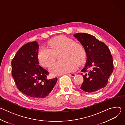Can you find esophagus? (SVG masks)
Masks as SVG:
<instances>
[{"mask_svg":"<svg viewBox=\"0 0 125 125\" xmlns=\"http://www.w3.org/2000/svg\"><path fill=\"white\" fill-rule=\"evenodd\" d=\"M67 75H69V76H71V77H75V76H76V74H74V73H72V74H67Z\"/></svg>","mask_w":125,"mask_h":125,"instance_id":"1","label":"esophagus"}]
</instances>
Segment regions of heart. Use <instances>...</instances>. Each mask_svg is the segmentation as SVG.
Returning a JSON list of instances; mask_svg holds the SVG:
<instances>
[{
	"instance_id": "obj_1",
	"label": "heart",
	"mask_w": 125,
	"mask_h": 125,
	"mask_svg": "<svg viewBox=\"0 0 125 125\" xmlns=\"http://www.w3.org/2000/svg\"><path fill=\"white\" fill-rule=\"evenodd\" d=\"M47 47H42L38 53L41 65L49 68L54 62L56 54L62 51L60 58L62 60L55 62L49 69L52 76L66 74L76 70L77 63L81 64L85 59V53L83 46L69 38L61 35L51 40Z\"/></svg>"
}]
</instances>
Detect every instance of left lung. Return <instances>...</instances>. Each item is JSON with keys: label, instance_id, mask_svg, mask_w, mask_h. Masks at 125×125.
Segmentation results:
<instances>
[{"label": "left lung", "instance_id": "left-lung-1", "mask_svg": "<svg viewBox=\"0 0 125 125\" xmlns=\"http://www.w3.org/2000/svg\"><path fill=\"white\" fill-rule=\"evenodd\" d=\"M73 36L83 46L86 54L85 65L81 71L85 74L81 88L87 93L97 92L106 86L113 72L110 51L105 43L90 34L78 33Z\"/></svg>", "mask_w": 125, "mask_h": 125}]
</instances>
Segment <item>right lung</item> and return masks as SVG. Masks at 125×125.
I'll list each match as a JSON object with an SVG mask.
<instances>
[{"label":"right lung","mask_w":125,"mask_h":125,"mask_svg":"<svg viewBox=\"0 0 125 125\" xmlns=\"http://www.w3.org/2000/svg\"><path fill=\"white\" fill-rule=\"evenodd\" d=\"M37 42L27 43L13 59L12 75L20 91L35 98L46 97L56 83L57 78L47 79L48 72L39 65Z\"/></svg>","instance_id":"obj_1"}]
</instances>
